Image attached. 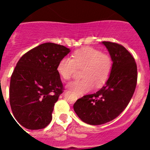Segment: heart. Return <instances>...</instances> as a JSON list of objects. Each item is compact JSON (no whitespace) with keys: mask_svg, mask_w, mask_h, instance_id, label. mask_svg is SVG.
I'll return each mask as SVG.
<instances>
[{"mask_svg":"<svg viewBox=\"0 0 150 150\" xmlns=\"http://www.w3.org/2000/svg\"><path fill=\"white\" fill-rule=\"evenodd\" d=\"M71 58L64 57L57 65L59 76L69 80L74 76L76 69H83L80 80L69 83L68 88L78 94L91 91L95 85L101 87L107 82L112 72L113 62L110 55L91 47L75 51Z\"/></svg>","mask_w":150,"mask_h":150,"instance_id":"b5f03b06","label":"heart"}]
</instances>
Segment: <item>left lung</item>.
<instances>
[{"label":"left lung","instance_id":"8db88e82","mask_svg":"<svg viewBox=\"0 0 150 150\" xmlns=\"http://www.w3.org/2000/svg\"><path fill=\"white\" fill-rule=\"evenodd\" d=\"M102 43L113 62L109 79L96 93L84 95L74 104L79 119L92 125L105 124L117 117L128 106L137 86V64L132 54L119 43Z\"/></svg>","mask_w":150,"mask_h":150}]
</instances>
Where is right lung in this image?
Wrapping results in <instances>:
<instances>
[{
    "label": "right lung",
    "mask_w": 150,
    "mask_h": 150,
    "mask_svg": "<svg viewBox=\"0 0 150 150\" xmlns=\"http://www.w3.org/2000/svg\"><path fill=\"white\" fill-rule=\"evenodd\" d=\"M69 52L62 45L46 43L29 50L17 62L10 79V104L24 128L42 129L51 122L55 103L64 90L57 65Z\"/></svg>",
    "instance_id": "1"
}]
</instances>
